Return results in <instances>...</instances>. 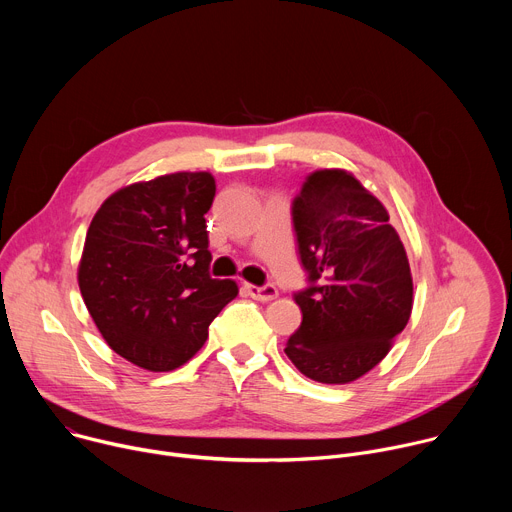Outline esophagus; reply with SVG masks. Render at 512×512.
<instances>
[{"instance_id":"esophagus-1","label":"esophagus","mask_w":512,"mask_h":512,"mask_svg":"<svg viewBox=\"0 0 512 512\" xmlns=\"http://www.w3.org/2000/svg\"><path fill=\"white\" fill-rule=\"evenodd\" d=\"M245 289H247V294L253 298V300H257V302H271V300H275L277 298V287L275 285H263V287H257V285H249V283H245Z\"/></svg>"}]
</instances>
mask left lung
Here are the masks:
<instances>
[{"mask_svg":"<svg viewBox=\"0 0 512 512\" xmlns=\"http://www.w3.org/2000/svg\"><path fill=\"white\" fill-rule=\"evenodd\" d=\"M310 287L287 358L312 381L346 385L387 356L413 308L405 247L383 202L346 170L312 172L291 206Z\"/></svg>","mask_w":512,"mask_h":512,"instance_id":"left-lung-1","label":"left lung"}]
</instances>
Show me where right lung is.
I'll use <instances>...</instances> for the list:
<instances>
[{"label": "right lung", "instance_id": "add662e5", "mask_svg": "<svg viewBox=\"0 0 512 512\" xmlns=\"http://www.w3.org/2000/svg\"><path fill=\"white\" fill-rule=\"evenodd\" d=\"M208 172H176L113 192L93 216L79 263L85 306L105 342L154 373L182 367L239 287L212 279Z\"/></svg>", "mask_w": 512, "mask_h": 512}]
</instances>
